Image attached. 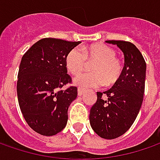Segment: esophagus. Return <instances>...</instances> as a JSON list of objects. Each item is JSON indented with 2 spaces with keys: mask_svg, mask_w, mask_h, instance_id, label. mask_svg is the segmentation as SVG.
I'll use <instances>...</instances> for the list:
<instances>
[{
  "mask_svg": "<svg viewBox=\"0 0 160 160\" xmlns=\"http://www.w3.org/2000/svg\"><path fill=\"white\" fill-rule=\"evenodd\" d=\"M83 92H84V90L83 88H81V87H78V89H77V94L78 96H81L83 93Z\"/></svg>",
  "mask_w": 160,
  "mask_h": 160,
  "instance_id": "esophagus-1",
  "label": "esophagus"
}]
</instances>
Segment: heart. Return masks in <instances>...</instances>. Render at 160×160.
<instances>
[{"label":"heart","instance_id":"b5f03b06","mask_svg":"<svg viewBox=\"0 0 160 160\" xmlns=\"http://www.w3.org/2000/svg\"><path fill=\"white\" fill-rule=\"evenodd\" d=\"M86 59L97 60L92 67L93 72L79 75L74 83L81 87H97L102 84L111 86L120 79L123 66L116 58V52L103 43L91 44L81 49L74 48L66 57V67L73 75H78L85 68Z\"/></svg>","mask_w":160,"mask_h":160}]
</instances>
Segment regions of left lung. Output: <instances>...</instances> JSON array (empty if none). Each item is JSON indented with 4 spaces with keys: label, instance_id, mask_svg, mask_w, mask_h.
Here are the masks:
<instances>
[{
    "label": "left lung",
    "instance_id": "1",
    "mask_svg": "<svg viewBox=\"0 0 160 160\" xmlns=\"http://www.w3.org/2000/svg\"><path fill=\"white\" fill-rule=\"evenodd\" d=\"M124 53L125 66L120 79L106 92H97L90 110V125L102 138H118L131 127L143 101L146 63L134 44L126 41H106ZM105 94L106 100L102 99Z\"/></svg>",
    "mask_w": 160,
    "mask_h": 160
}]
</instances>
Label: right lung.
<instances>
[{"label":"right lung","instance_id":"add662e5","mask_svg":"<svg viewBox=\"0 0 160 160\" xmlns=\"http://www.w3.org/2000/svg\"><path fill=\"white\" fill-rule=\"evenodd\" d=\"M81 42L43 38L23 55L17 83L19 108L28 126L45 136L61 132L68 123V109L77 99V88L71 86L66 57Z\"/></svg>","mask_w":160,"mask_h":160}]
</instances>
